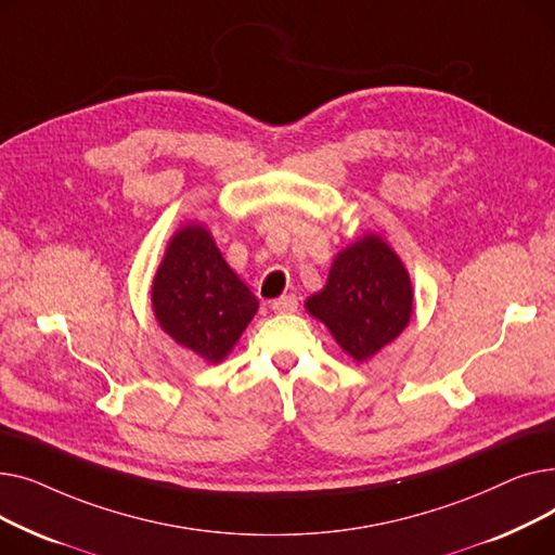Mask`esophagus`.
Listing matches in <instances>:
<instances>
[{"label":"esophagus","mask_w":555,"mask_h":555,"mask_svg":"<svg viewBox=\"0 0 555 555\" xmlns=\"http://www.w3.org/2000/svg\"><path fill=\"white\" fill-rule=\"evenodd\" d=\"M270 308H272L276 314H289V312H295V310L299 308V301H297L295 295H285V297L274 299Z\"/></svg>","instance_id":"obj_1"}]
</instances>
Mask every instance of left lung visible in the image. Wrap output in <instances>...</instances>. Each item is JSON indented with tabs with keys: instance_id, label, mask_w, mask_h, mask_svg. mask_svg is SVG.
<instances>
[{
	"instance_id": "left-lung-1",
	"label": "left lung",
	"mask_w": 555,
	"mask_h": 555,
	"mask_svg": "<svg viewBox=\"0 0 555 555\" xmlns=\"http://www.w3.org/2000/svg\"><path fill=\"white\" fill-rule=\"evenodd\" d=\"M306 310L326 324L346 356L364 362L410 324L414 289L400 256L366 233L335 256L324 289L308 297Z\"/></svg>"
}]
</instances>
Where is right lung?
<instances>
[{
    "mask_svg": "<svg viewBox=\"0 0 555 555\" xmlns=\"http://www.w3.org/2000/svg\"><path fill=\"white\" fill-rule=\"evenodd\" d=\"M151 297L159 326L211 364L229 356L258 310V299L227 266L211 231L199 222L175 231Z\"/></svg>",
    "mask_w": 555,
    "mask_h": 555,
    "instance_id": "right-lung-1",
    "label": "right lung"
}]
</instances>
